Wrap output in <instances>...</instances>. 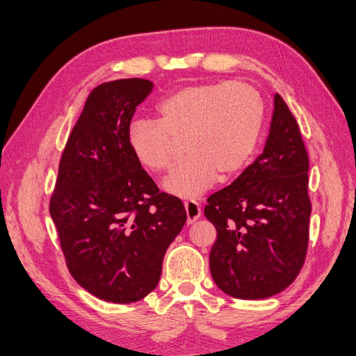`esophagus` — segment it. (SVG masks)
<instances>
[{
    "mask_svg": "<svg viewBox=\"0 0 356 356\" xmlns=\"http://www.w3.org/2000/svg\"><path fill=\"white\" fill-rule=\"evenodd\" d=\"M185 211H186V217H188V225H192L200 219L201 216V207L197 201H186L185 202Z\"/></svg>",
    "mask_w": 356,
    "mask_h": 356,
    "instance_id": "obj_1",
    "label": "esophagus"
}]
</instances>
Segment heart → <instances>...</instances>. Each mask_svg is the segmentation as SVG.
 Here are the masks:
<instances>
[{
  "label": "heart",
  "mask_w": 356,
  "mask_h": 356,
  "mask_svg": "<svg viewBox=\"0 0 356 356\" xmlns=\"http://www.w3.org/2000/svg\"><path fill=\"white\" fill-rule=\"evenodd\" d=\"M265 105L247 83L216 81L181 87L156 105V120L130 124L127 143L136 161L152 173L173 164L176 142L186 156L171 171L164 189L180 198H197L217 175L232 177L259 145Z\"/></svg>",
  "instance_id": "heart-1"
}]
</instances>
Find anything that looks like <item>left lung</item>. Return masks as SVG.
<instances>
[{
    "label": "left lung",
    "mask_w": 356,
    "mask_h": 356,
    "mask_svg": "<svg viewBox=\"0 0 356 356\" xmlns=\"http://www.w3.org/2000/svg\"><path fill=\"white\" fill-rule=\"evenodd\" d=\"M309 156L291 111L277 93L261 155L207 200L217 238L210 270L217 286L243 300L285 290L303 268L312 204Z\"/></svg>",
    "instance_id": "obj_1"
}]
</instances>
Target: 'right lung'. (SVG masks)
Here are the masks:
<instances>
[{
  "instance_id": "obj_1",
  "label": "right lung",
  "mask_w": 356,
  "mask_h": 356,
  "mask_svg": "<svg viewBox=\"0 0 356 356\" xmlns=\"http://www.w3.org/2000/svg\"><path fill=\"white\" fill-rule=\"evenodd\" d=\"M154 84L97 86L67 137L50 198L67 270L88 293L133 303L161 277L168 245L186 222L183 202L161 192L136 161L127 134Z\"/></svg>"
}]
</instances>
